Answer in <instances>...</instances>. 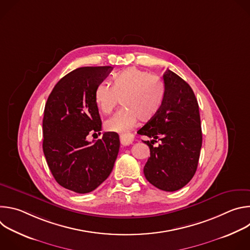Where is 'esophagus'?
Instances as JSON below:
<instances>
[{"mask_svg": "<svg viewBox=\"0 0 250 250\" xmlns=\"http://www.w3.org/2000/svg\"><path fill=\"white\" fill-rule=\"evenodd\" d=\"M132 141H133V136L132 135H122L121 136V144L124 146L131 145Z\"/></svg>", "mask_w": 250, "mask_h": 250, "instance_id": "esophagus-1", "label": "esophagus"}]
</instances>
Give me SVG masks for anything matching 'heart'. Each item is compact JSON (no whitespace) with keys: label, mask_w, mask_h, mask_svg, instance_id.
Here are the masks:
<instances>
[{"label":"heart","mask_w":250,"mask_h":250,"mask_svg":"<svg viewBox=\"0 0 250 250\" xmlns=\"http://www.w3.org/2000/svg\"><path fill=\"white\" fill-rule=\"evenodd\" d=\"M166 96L164 84L146 71L129 67L115 74L112 86L100 83L94 92L99 110L110 114L123 102L125 109L104 123L106 130L125 135L138 123L153 120L162 109Z\"/></svg>","instance_id":"heart-1"}]
</instances>
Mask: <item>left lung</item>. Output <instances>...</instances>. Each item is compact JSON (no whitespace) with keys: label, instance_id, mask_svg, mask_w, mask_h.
I'll use <instances>...</instances> for the list:
<instances>
[{"label":"left lung","instance_id":"1","mask_svg":"<svg viewBox=\"0 0 250 250\" xmlns=\"http://www.w3.org/2000/svg\"><path fill=\"white\" fill-rule=\"evenodd\" d=\"M163 80L166 96L162 109L137 133L153 138L144 141L150 149L144 168L147 181L173 192L183 188L195 175L203 138L199 104L192 88L168 69ZM156 139L162 144L154 148Z\"/></svg>","mask_w":250,"mask_h":250}]
</instances>
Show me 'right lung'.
Masks as SVG:
<instances>
[{"mask_svg": "<svg viewBox=\"0 0 250 250\" xmlns=\"http://www.w3.org/2000/svg\"><path fill=\"white\" fill-rule=\"evenodd\" d=\"M112 70L111 66L73 70L58 81L45 104L43 153L56 182L75 193L99 187L119 153L120 137L115 132H104L93 145L86 139L102 129L94 92Z\"/></svg>", "mask_w": 250, "mask_h": 250, "instance_id": "add662e5", "label": "right lung"}]
</instances>
